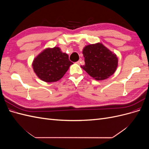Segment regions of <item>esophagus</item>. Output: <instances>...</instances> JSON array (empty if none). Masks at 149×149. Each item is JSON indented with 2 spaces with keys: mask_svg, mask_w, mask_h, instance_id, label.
Wrapping results in <instances>:
<instances>
[{
  "mask_svg": "<svg viewBox=\"0 0 149 149\" xmlns=\"http://www.w3.org/2000/svg\"><path fill=\"white\" fill-rule=\"evenodd\" d=\"M81 59H79V61H78L77 62H76V63H77L78 64H80V63H81Z\"/></svg>",
  "mask_w": 149,
  "mask_h": 149,
  "instance_id": "esophagus-1",
  "label": "esophagus"
}]
</instances>
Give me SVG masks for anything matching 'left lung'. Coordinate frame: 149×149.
I'll use <instances>...</instances> for the list:
<instances>
[{
  "label": "left lung",
  "mask_w": 149,
  "mask_h": 149,
  "mask_svg": "<svg viewBox=\"0 0 149 149\" xmlns=\"http://www.w3.org/2000/svg\"><path fill=\"white\" fill-rule=\"evenodd\" d=\"M83 54L85 65L81 67L96 80L109 78L114 73L118 67L116 55L101 43L86 46Z\"/></svg>",
  "instance_id": "8db88e82"
}]
</instances>
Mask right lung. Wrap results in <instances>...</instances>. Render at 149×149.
Returning a JSON list of instances; mask_svg holds the SVG:
<instances>
[{"mask_svg":"<svg viewBox=\"0 0 149 149\" xmlns=\"http://www.w3.org/2000/svg\"><path fill=\"white\" fill-rule=\"evenodd\" d=\"M68 55L62 53L60 48H48L35 58L33 68L39 78L52 83L60 80L71 65Z\"/></svg>","mask_w":149,"mask_h":149,"instance_id":"obj_1","label":"right lung"}]
</instances>
